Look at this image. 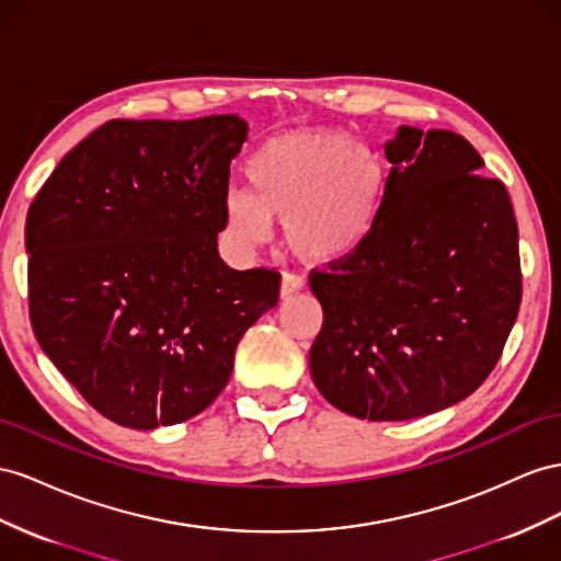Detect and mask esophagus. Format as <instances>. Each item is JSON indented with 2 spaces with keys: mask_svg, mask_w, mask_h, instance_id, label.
Instances as JSON below:
<instances>
[{
  "mask_svg": "<svg viewBox=\"0 0 561 561\" xmlns=\"http://www.w3.org/2000/svg\"><path fill=\"white\" fill-rule=\"evenodd\" d=\"M301 287H305V276H299L297 271H285L283 280H280V295L290 297V295L299 293Z\"/></svg>",
  "mask_w": 561,
  "mask_h": 561,
  "instance_id": "1",
  "label": "esophagus"
}]
</instances>
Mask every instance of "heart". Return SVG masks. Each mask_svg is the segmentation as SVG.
I'll return each instance as SVG.
<instances>
[{
    "label": "heart",
    "mask_w": 561,
    "mask_h": 561,
    "mask_svg": "<svg viewBox=\"0 0 561 561\" xmlns=\"http://www.w3.org/2000/svg\"><path fill=\"white\" fill-rule=\"evenodd\" d=\"M248 191H231V231L260 243L280 219L295 252L337 262L368 243L382 219L389 172L380 156L342 131H290L245 162Z\"/></svg>",
    "instance_id": "1"
}]
</instances>
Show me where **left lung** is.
Wrapping results in <instances>:
<instances>
[{"label": "left lung", "instance_id": "left-lung-1", "mask_svg": "<svg viewBox=\"0 0 561 561\" xmlns=\"http://www.w3.org/2000/svg\"><path fill=\"white\" fill-rule=\"evenodd\" d=\"M382 219L309 285L323 307L311 377L360 420H413L467 399L522 305L519 231L501 179L448 129L399 127Z\"/></svg>", "mask_w": 561, "mask_h": 561}]
</instances>
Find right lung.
<instances>
[{
  "label": "right lung",
  "instance_id": "1",
  "mask_svg": "<svg viewBox=\"0 0 561 561\" xmlns=\"http://www.w3.org/2000/svg\"><path fill=\"white\" fill-rule=\"evenodd\" d=\"M236 115L108 119L58 162L25 221L35 337L84 401L156 430L215 401L236 346L278 305L276 268L217 252Z\"/></svg>",
  "mask_w": 561,
  "mask_h": 561
}]
</instances>
